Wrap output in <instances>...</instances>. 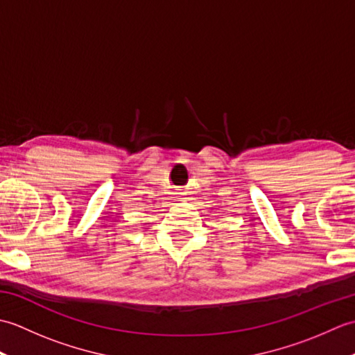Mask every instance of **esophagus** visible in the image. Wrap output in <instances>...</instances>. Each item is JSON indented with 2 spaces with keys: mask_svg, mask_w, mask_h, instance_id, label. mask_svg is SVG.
<instances>
[{
  "mask_svg": "<svg viewBox=\"0 0 355 355\" xmlns=\"http://www.w3.org/2000/svg\"><path fill=\"white\" fill-rule=\"evenodd\" d=\"M177 195H178V197H184V192L183 191H178Z\"/></svg>",
  "mask_w": 355,
  "mask_h": 355,
  "instance_id": "obj_1",
  "label": "esophagus"
}]
</instances>
